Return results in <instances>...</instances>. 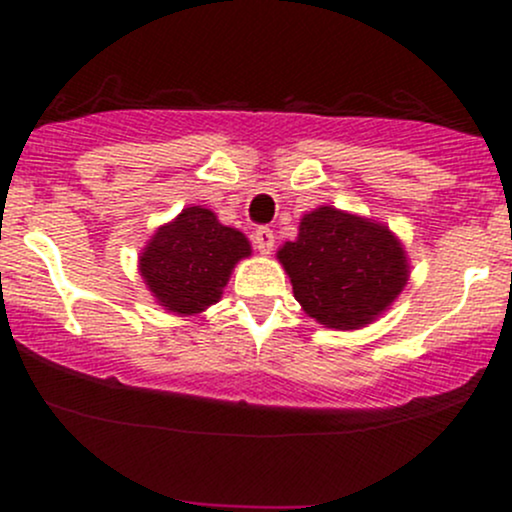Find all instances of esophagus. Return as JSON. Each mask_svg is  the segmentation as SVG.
Returning <instances> with one entry per match:
<instances>
[{"mask_svg":"<svg viewBox=\"0 0 512 512\" xmlns=\"http://www.w3.org/2000/svg\"><path fill=\"white\" fill-rule=\"evenodd\" d=\"M252 243H255V248L262 252V255H269V252L274 250V233L269 231V228H257L255 236H252Z\"/></svg>","mask_w":512,"mask_h":512,"instance_id":"esophagus-1","label":"esophagus"}]
</instances>
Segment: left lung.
<instances>
[{"label": "left lung", "instance_id": "8db88e82", "mask_svg": "<svg viewBox=\"0 0 512 512\" xmlns=\"http://www.w3.org/2000/svg\"><path fill=\"white\" fill-rule=\"evenodd\" d=\"M276 260L305 313L332 330L370 325L409 279L407 252L390 228L334 207L305 214L298 238L281 245Z\"/></svg>", "mask_w": 512, "mask_h": 512}]
</instances>
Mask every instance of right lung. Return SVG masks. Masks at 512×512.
I'll return each mask as SVG.
<instances>
[{"label":"right lung","mask_w":512,"mask_h":512,"mask_svg":"<svg viewBox=\"0 0 512 512\" xmlns=\"http://www.w3.org/2000/svg\"><path fill=\"white\" fill-rule=\"evenodd\" d=\"M250 252V240L223 226L214 211L187 207L151 236L139 272L168 313L197 315L219 303L233 267Z\"/></svg>","instance_id":"add662e5"}]
</instances>
